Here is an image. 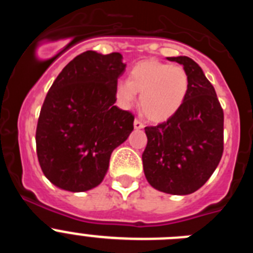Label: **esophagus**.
Instances as JSON below:
<instances>
[{
	"instance_id": "1",
	"label": "esophagus",
	"mask_w": 253,
	"mask_h": 253,
	"mask_svg": "<svg viewBox=\"0 0 253 253\" xmlns=\"http://www.w3.org/2000/svg\"><path fill=\"white\" fill-rule=\"evenodd\" d=\"M134 128H135V129H143V128H144V124H143L140 120L135 119V120H134Z\"/></svg>"
}]
</instances>
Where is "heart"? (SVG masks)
Listing matches in <instances>:
<instances>
[{"label":"heart","mask_w":253,"mask_h":253,"mask_svg":"<svg viewBox=\"0 0 253 253\" xmlns=\"http://www.w3.org/2000/svg\"><path fill=\"white\" fill-rule=\"evenodd\" d=\"M140 92V107L153 122H165L175 115L186 100L189 76L180 66L157 60H142L130 69L128 80L115 86V99L124 109H130Z\"/></svg>","instance_id":"1"}]
</instances>
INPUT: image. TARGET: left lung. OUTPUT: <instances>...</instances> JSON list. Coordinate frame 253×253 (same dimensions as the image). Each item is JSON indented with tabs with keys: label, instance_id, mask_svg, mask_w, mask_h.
<instances>
[{
	"label": "left lung",
	"instance_id": "left-lung-1",
	"mask_svg": "<svg viewBox=\"0 0 253 253\" xmlns=\"http://www.w3.org/2000/svg\"><path fill=\"white\" fill-rule=\"evenodd\" d=\"M182 64L189 92L167 122L146 126L143 169L152 187L172 195L195 193L213 175L223 154L224 115L213 84L189 57H169Z\"/></svg>",
	"mask_w": 253,
	"mask_h": 253
}]
</instances>
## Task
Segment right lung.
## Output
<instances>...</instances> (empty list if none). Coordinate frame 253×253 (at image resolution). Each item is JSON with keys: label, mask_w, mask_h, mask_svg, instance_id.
<instances>
[{"label": "right lung", "mask_w": 253, "mask_h": 253, "mask_svg": "<svg viewBox=\"0 0 253 253\" xmlns=\"http://www.w3.org/2000/svg\"><path fill=\"white\" fill-rule=\"evenodd\" d=\"M125 67L120 53L87 50L49 88L35 140L42 171L59 189L81 193L99 186L113 151L134 129L133 114L114 105Z\"/></svg>", "instance_id": "1"}]
</instances>
